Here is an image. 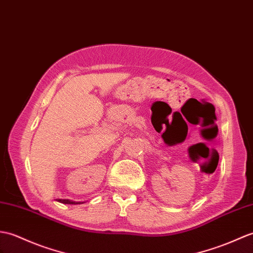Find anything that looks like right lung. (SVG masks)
Segmentation results:
<instances>
[{"mask_svg": "<svg viewBox=\"0 0 253 253\" xmlns=\"http://www.w3.org/2000/svg\"><path fill=\"white\" fill-rule=\"evenodd\" d=\"M56 201L61 204H70V205H78V204L84 203V202H73V201H70V199H56Z\"/></svg>", "mask_w": 253, "mask_h": 253, "instance_id": "add662e5", "label": "right lung"}]
</instances>
